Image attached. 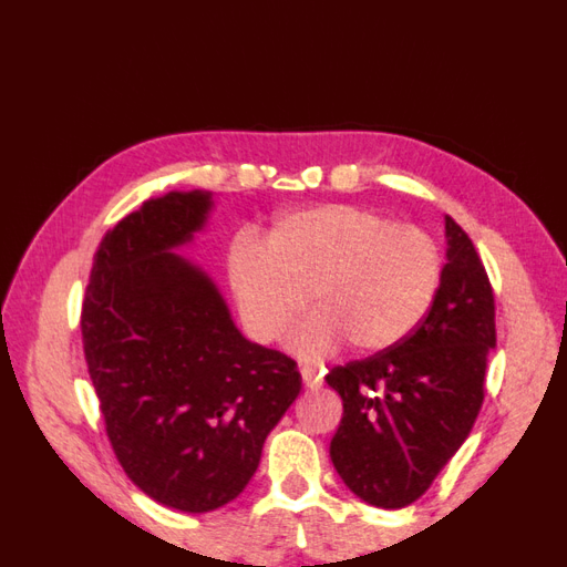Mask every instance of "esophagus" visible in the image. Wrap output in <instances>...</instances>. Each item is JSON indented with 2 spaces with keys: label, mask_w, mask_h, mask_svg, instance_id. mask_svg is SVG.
<instances>
[{
  "label": "esophagus",
  "mask_w": 567,
  "mask_h": 567,
  "mask_svg": "<svg viewBox=\"0 0 567 567\" xmlns=\"http://www.w3.org/2000/svg\"><path fill=\"white\" fill-rule=\"evenodd\" d=\"M302 381L307 388H312V391H317V388H321V371L315 369V365H302Z\"/></svg>",
  "instance_id": "esophagus-1"
}]
</instances>
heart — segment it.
<instances>
[{
    "instance_id": "1",
    "label": "heart",
    "mask_w": 567,
    "mask_h": 567,
    "mask_svg": "<svg viewBox=\"0 0 567 567\" xmlns=\"http://www.w3.org/2000/svg\"><path fill=\"white\" fill-rule=\"evenodd\" d=\"M226 268L243 327L260 343L285 334L309 292L317 312L290 339L307 361L331 357L347 339L363 353L395 347L430 317L445 280L427 230L351 204L285 214L268 240L238 230Z\"/></svg>"
}]
</instances>
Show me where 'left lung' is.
Segmentation results:
<instances>
[{"mask_svg":"<svg viewBox=\"0 0 567 567\" xmlns=\"http://www.w3.org/2000/svg\"><path fill=\"white\" fill-rule=\"evenodd\" d=\"M445 230V280L430 317L395 347L327 373L343 401L331 462L371 506L403 508L423 496L484 403L494 290L467 233L450 216Z\"/></svg>","mask_w":567,"mask_h":567,"instance_id":"8db88e82","label":"left lung"}]
</instances>
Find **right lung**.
<instances>
[{"label": "right lung", "instance_id": "obj_1", "mask_svg": "<svg viewBox=\"0 0 567 567\" xmlns=\"http://www.w3.org/2000/svg\"><path fill=\"white\" fill-rule=\"evenodd\" d=\"M210 194L172 192L105 233L83 299V351L110 445L154 502L206 514L233 502L302 388L297 363L248 341L216 285L172 250Z\"/></svg>", "mask_w": 567, "mask_h": 567}]
</instances>
